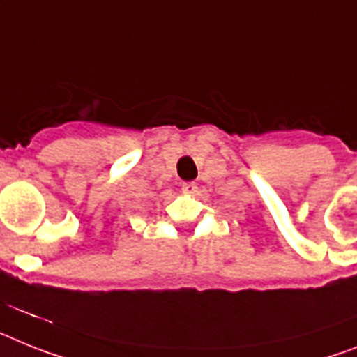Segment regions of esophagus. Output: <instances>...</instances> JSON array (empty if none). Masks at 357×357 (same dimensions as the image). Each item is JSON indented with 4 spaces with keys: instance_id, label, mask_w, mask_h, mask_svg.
<instances>
[{
    "instance_id": "esophagus-1",
    "label": "esophagus",
    "mask_w": 357,
    "mask_h": 357,
    "mask_svg": "<svg viewBox=\"0 0 357 357\" xmlns=\"http://www.w3.org/2000/svg\"><path fill=\"white\" fill-rule=\"evenodd\" d=\"M181 190H183L185 194H194L197 192V185L194 183V181H187V183L181 185Z\"/></svg>"
}]
</instances>
